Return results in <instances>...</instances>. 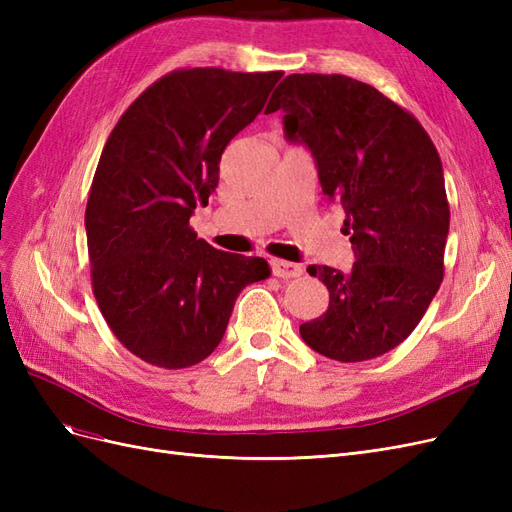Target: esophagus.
<instances>
[{
    "label": "esophagus",
    "instance_id": "esophagus-1",
    "mask_svg": "<svg viewBox=\"0 0 512 512\" xmlns=\"http://www.w3.org/2000/svg\"><path fill=\"white\" fill-rule=\"evenodd\" d=\"M271 271L275 277H284V280H290V277H299L303 273L301 265H294V262L280 260V258L271 260Z\"/></svg>",
    "mask_w": 512,
    "mask_h": 512
}]
</instances>
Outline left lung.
I'll list each match as a JSON object with an SVG mask.
<instances>
[{
	"instance_id": "obj_1",
	"label": "left lung",
	"mask_w": 512,
	"mask_h": 512,
	"mask_svg": "<svg viewBox=\"0 0 512 512\" xmlns=\"http://www.w3.org/2000/svg\"><path fill=\"white\" fill-rule=\"evenodd\" d=\"M269 113L318 166L322 192L344 209L356 262L348 273L312 265L329 307L301 324L303 342L359 363L416 329L444 277L448 200L436 145L406 108L344 74H290Z\"/></svg>"
}]
</instances>
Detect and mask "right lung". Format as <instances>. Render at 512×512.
<instances>
[{"mask_svg": "<svg viewBox=\"0 0 512 512\" xmlns=\"http://www.w3.org/2000/svg\"><path fill=\"white\" fill-rule=\"evenodd\" d=\"M275 72L181 68L123 113L87 198L91 288L108 329L138 359L196 365L218 348L239 292L269 262L196 239L190 215L218 188L226 145L256 119Z\"/></svg>", "mask_w": 512, "mask_h": 512, "instance_id": "1", "label": "right lung"}]
</instances>
